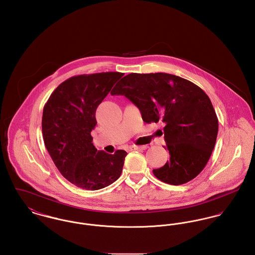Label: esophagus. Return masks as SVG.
<instances>
[{"instance_id": "obj_1", "label": "esophagus", "mask_w": 255, "mask_h": 255, "mask_svg": "<svg viewBox=\"0 0 255 255\" xmlns=\"http://www.w3.org/2000/svg\"><path fill=\"white\" fill-rule=\"evenodd\" d=\"M147 148V146L146 145H131L130 146V149L131 150H142V149H146Z\"/></svg>"}]
</instances>
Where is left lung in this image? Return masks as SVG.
<instances>
[{"instance_id": "1", "label": "left lung", "mask_w": 255, "mask_h": 255, "mask_svg": "<svg viewBox=\"0 0 255 255\" xmlns=\"http://www.w3.org/2000/svg\"><path fill=\"white\" fill-rule=\"evenodd\" d=\"M112 95H122L140 110L146 123H164L169 160L152 170L160 181L182 185L196 178L214 148L218 118L210 99L193 82L168 73H130Z\"/></svg>"}]
</instances>
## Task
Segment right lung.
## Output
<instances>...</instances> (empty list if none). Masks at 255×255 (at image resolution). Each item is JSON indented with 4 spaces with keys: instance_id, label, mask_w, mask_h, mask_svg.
I'll list each match as a JSON object with an SVG mask.
<instances>
[{
    "instance_id": "add662e5",
    "label": "right lung",
    "mask_w": 255,
    "mask_h": 255,
    "mask_svg": "<svg viewBox=\"0 0 255 255\" xmlns=\"http://www.w3.org/2000/svg\"><path fill=\"white\" fill-rule=\"evenodd\" d=\"M124 74L101 72L73 76L52 93L42 117L44 143L60 174L84 190L106 188L121 175L127 152L98 150L91 131L96 111Z\"/></svg>"
}]
</instances>
